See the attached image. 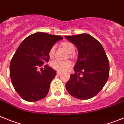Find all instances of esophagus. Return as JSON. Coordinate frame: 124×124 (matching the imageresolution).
Masks as SVG:
<instances>
[{"label":"esophagus","instance_id":"esophagus-1","mask_svg":"<svg viewBox=\"0 0 124 124\" xmlns=\"http://www.w3.org/2000/svg\"><path fill=\"white\" fill-rule=\"evenodd\" d=\"M61 74V72H57V75H60Z\"/></svg>","mask_w":124,"mask_h":124}]
</instances>
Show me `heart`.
<instances>
[{"label": "heart", "mask_w": 124, "mask_h": 124, "mask_svg": "<svg viewBox=\"0 0 124 124\" xmlns=\"http://www.w3.org/2000/svg\"><path fill=\"white\" fill-rule=\"evenodd\" d=\"M62 46L64 47L66 51L69 52V54H73L75 52V46L72 43L66 42L63 43L62 44ZM55 46H52L51 49L49 51V56L51 59H52L55 55ZM51 67L55 70H57L58 72H65L70 69L72 65V62L70 61H62L59 60H54L51 63Z\"/></svg>", "instance_id": "obj_1"}]
</instances>
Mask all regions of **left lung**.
<instances>
[{
	"mask_svg": "<svg viewBox=\"0 0 124 124\" xmlns=\"http://www.w3.org/2000/svg\"><path fill=\"white\" fill-rule=\"evenodd\" d=\"M78 51V59L75 65V73L70 75L65 84L69 94L80 100L95 96L105 85L109 76V60L103 47L88 34L65 36ZM83 75L80 78L79 75Z\"/></svg>",
	"mask_w": 124,
	"mask_h": 124,
	"instance_id": "1",
	"label": "left lung"
}]
</instances>
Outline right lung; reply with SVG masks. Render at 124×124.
I'll return each instance as SVG.
<instances>
[{"label":"right lung","instance_id":"1","mask_svg":"<svg viewBox=\"0 0 124 124\" xmlns=\"http://www.w3.org/2000/svg\"><path fill=\"white\" fill-rule=\"evenodd\" d=\"M62 39L61 36L36 33L28 36L18 46L11 60L10 76L13 88L24 100L33 102L47 96L56 72L44 64L49 61L51 47Z\"/></svg>","mask_w":124,"mask_h":124}]
</instances>
